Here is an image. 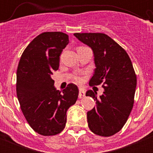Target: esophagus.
<instances>
[{
	"label": "esophagus",
	"mask_w": 153,
	"mask_h": 153,
	"mask_svg": "<svg viewBox=\"0 0 153 153\" xmlns=\"http://www.w3.org/2000/svg\"><path fill=\"white\" fill-rule=\"evenodd\" d=\"M78 89H79V95H78V98H84V97L85 96V92H86L85 89H84V88L81 87V86H79Z\"/></svg>",
	"instance_id": "esophagus-1"
}]
</instances>
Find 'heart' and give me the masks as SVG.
Instances as JSON below:
<instances>
[{
  "label": "heart",
  "instance_id": "heart-1",
  "mask_svg": "<svg viewBox=\"0 0 153 153\" xmlns=\"http://www.w3.org/2000/svg\"><path fill=\"white\" fill-rule=\"evenodd\" d=\"M76 80H77V81H81V78H78H78H76Z\"/></svg>",
  "mask_w": 153,
  "mask_h": 153
}]
</instances>
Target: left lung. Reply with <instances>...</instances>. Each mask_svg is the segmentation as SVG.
I'll list each match as a JSON object with an SVG mask.
<instances>
[{
    "label": "left lung",
    "mask_w": 153,
    "mask_h": 153,
    "mask_svg": "<svg viewBox=\"0 0 153 153\" xmlns=\"http://www.w3.org/2000/svg\"><path fill=\"white\" fill-rule=\"evenodd\" d=\"M75 37L92 49L95 69L89 85L103 84L104 94L88 90L86 96L96 101L87 112L89 128L93 133L108 137L119 132L126 122L134 104L137 79L126 51L107 35L75 33Z\"/></svg>",
    "instance_id": "8db88e82"
}]
</instances>
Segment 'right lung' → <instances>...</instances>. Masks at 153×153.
<instances>
[{
    "instance_id": "add662e5",
    "label": "right lung",
    "mask_w": 153,
    "mask_h": 153,
    "mask_svg": "<svg viewBox=\"0 0 153 153\" xmlns=\"http://www.w3.org/2000/svg\"><path fill=\"white\" fill-rule=\"evenodd\" d=\"M69 43V37L63 32L41 33L24 51L17 69L16 92L21 110L31 127L44 136L57 135L64 129L68 109L78 99L76 85L70 84L57 90L51 78Z\"/></svg>"
}]
</instances>
